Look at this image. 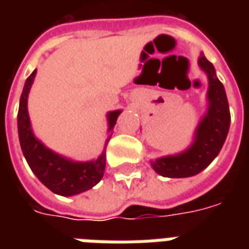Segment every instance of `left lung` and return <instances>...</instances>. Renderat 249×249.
Here are the masks:
<instances>
[{"instance_id":"left-lung-1","label":"left lung","mask_w":249,"mask_h":249,"mask_svg":"<svg viewBox=\"0 0 249 249\" xmlns=\"http://www.w3.org/2000/svg\"><path fill=\"white\" fill-rule=\"evenodd\" d=\"M197 64L208 78L207 110L198 121L192 142L187 149L151 160L153 171L164 178H191L201 172L219 155L230 130L231 114L224 85L203 52Z\"/></svg>"}]
</instances>
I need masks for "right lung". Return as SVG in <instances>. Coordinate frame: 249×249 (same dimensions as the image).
Wrapping results in <instances>:
<instances>
[{"mask_svg": "<svg viewBox=\"0 0 249 249\" xmlns=\"http://www.w3.org/2000/svg\"><path fill=\"white\" fill-rule=\"evenodd\" d=\"M36 73L37 69L33 71V73L26 78L22 94L19 98L17 126H18V139L22 153L37 178L53 193L60 196H74L78 193L89 191L103 178L105 161H107L105 149L112 137L117 117L123 110L117 109L107 113L108 139L105 140L104 151L97 159H93L89 161H76L69 157L62 156L60 153L49 149L42 141L38 140L32 129L29 112H28V97H29L30 88L35 82Z\"/></svg>", "mask_w": 249, "mask_h": 249, "instance_id": "obj_1", "label": "right lung"}]
</instances>
